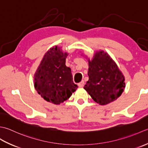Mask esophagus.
<instances>
[{
  "label": "esophagus",
  "instance_id": "34e87169",
  "mask_svg": "<svg viewBox=\"0 0 148 148\" xmlns=\"http://www.w3.org/2000/svg\"><path fill=\"white\" fill-rule=\"evenodd\" d=\"M78 87H84V80L81 81V82H80V83L78 84Z\"/></svg>",
  "mask_w": 148,
  "mask_h": 148
}]
</instances>
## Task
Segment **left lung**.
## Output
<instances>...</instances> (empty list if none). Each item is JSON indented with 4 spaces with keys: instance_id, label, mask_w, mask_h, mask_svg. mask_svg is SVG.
<instances>
[{
    "instance_id": "obj_1",
    "label": "left lung",
    "mask_w": 148,
    "mask_h": 148,
    "mask_svg": "<svg viewBox=\"0 0 148 148\" xmlns=\"http://www.w3.org/2000/svg\"><path fill=\"white\" fill-rule=\"evenodd\" d=\"M88 62L89 80L84 89L101 105L115 101L125 87V77L115 61L107 52L99 50Z\"/></svg>"
}]
</instances>
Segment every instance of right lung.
Listing matches in <instances>:
<instances>
[{
	"label": "right lung",
	"instance_id": "1",
	"mask_svg": "<svg viewBox=\"0 0 148 148\" xmlns=\"http://www.w3.org/2000/svg\"><path fill=\"white\" fill-rule=\"evenodd\" d=\"M68 56L61 47L50 48L34 75V87L38 94L55 105L67 100L78 88L73 83L71 68L66 66Z\"/></svg>",
	"mask_w": 148,
	"mask_h": 148
}]
</instances>
